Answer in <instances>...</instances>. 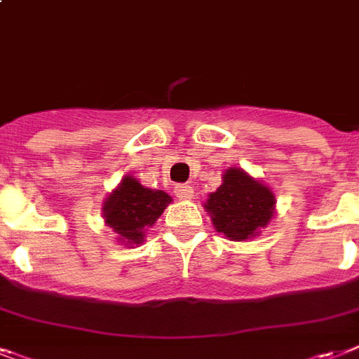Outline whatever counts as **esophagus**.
<instances>
[{
    "instance_id": "obj_1",
    "label": "esophagus",
    "mask_w": 359,
    "mask_h": 359,
    "mask_svg": "<svg viewBox=\"0 0 359 359\" xmlns=\"http://www.w3.org/2000/svg\"><path fill=\"white\" fill-rule=\"evenodd\" d=\"M175 195L179 199H194V188L189 184H177L175 186Z\"/></svg>"
}]
</instances>
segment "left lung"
Here are the masks:
<instances>
[{
  "label": "left lung",
  "mask_w": 359,
  "mask_h": 359,
  "mask_svg": "<svg viewBox=\"0 0 359 359\" xmlns=\"http://www.w3.org/2000/svg\"><path fill=\"white\" fill-rule=\"evenodd\" d=\"M275 194L241 168H230L223 184L208 195L206 212L214 229L232 241H245L260 234L275 214Z\"/></svg>",
  "instance_id": "8db88e82"
}]
</instances>
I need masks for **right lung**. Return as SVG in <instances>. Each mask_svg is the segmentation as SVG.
Listing matches in <instances>:
<instances>
[{
  "label": "right lung",
  "mask_w": 359,
  "mask_h": 359,
  "mask_svg": "<svg viewBox=\"0 0 359 359\" xmlns=\"http://www.w3.org/2000/svg\"><path fill=\"white\" fill-rule=\"evenodd\" d=\"M171 201L162 189L145 188L138 179L127 175L104 199V223L119 236V241H125V245H140L145 229L156 223Z\"/></svg>",
  "instance_id": "obj_1"
}]
</instances>
